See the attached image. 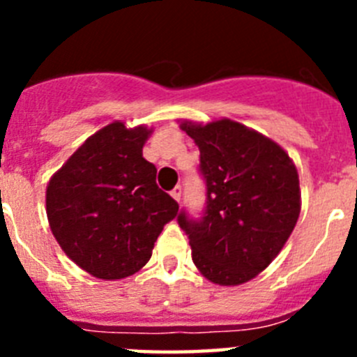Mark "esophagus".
Listing matches in <instances>:
<instances>
[{
  "instance_id": "34e87169",
  "label": "esophagus",
  "mask_w": 357,
  "mask_h": 357,
  "mask_svg": "<svg viewBox=\"0 0 357 357\" xmlns=\"http://www.w3.org/2000/svg\"><path fill=\"white\" fill-rule=\"evenodd\" d=\"M172 197L175 198L176 202H181V198H182V188H181V185H176V188L173 189V191H172Z\"/></svg>"
}]
</instances>
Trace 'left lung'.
<instances>
[{
  "instance_id": "left-lung-1",
  "label": "left lung",
  "mask_w": 357,
  "mask_h": 357,
  "mask_svg": "<svg viewBox=\"0 0 357 357\" xmlns=\"http://www.w3.org/2000/svg\"><path fill=\"white\" fill-rule=\"evenodd\" d=\"M200 150L207 207L178 214L198 272L220 286L248 282L275 259L301 214V185L286 150L232 119L182 121Z\"/></svg>"
}]
</instances>
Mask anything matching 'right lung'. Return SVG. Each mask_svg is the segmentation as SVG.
<instances>
[{"label": "right lung", "instance_id": "right-lung-1", "mask_svg": "<svg viewBox=\"0 0 357 357\" xmlns=\"http://www.w3.org/2000/svg\"><path fill=\"white\" fill-rule=\"evenodd\" d=\"M151 128L112 121L85 139L46 188L50 229L73 263L93 277L134 275L150 261L178 204L159 189L143 157Z\"/></svg>", "mask_w": 357, "mask_h": 357}]
</instances>
